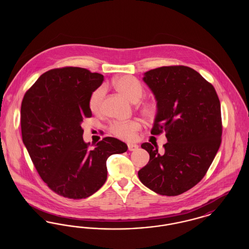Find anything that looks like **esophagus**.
Instances as JSON below:
<instances>
[{
  "instance_id": "esophagus-1",
  "label": "esophagus",
  "mask_w": 249,
  "mask_h": 249,
  "mask_svg": "<svg viewBox=\"0 0 249 249\" xmlns=\"http://www.w3.org/2000/svg\"><path fill=\"white\" fill-rule=\"evenodd\" d=\"M138 149V145L135 143H128V150L129 151H135Z\"/></svg>"
}]
</instances>
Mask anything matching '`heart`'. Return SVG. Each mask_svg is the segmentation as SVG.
<instances>
[{
	"instance_id": "1",
	"label": "heart",
	"mask_w": 249,
	"mask_h": 249,
	"mask_svg": "<svg viewBox=\"0 0 249 249\" xmlns=\"http://www.w3.org/2000/svg\"><path fill=\"white\" fill-rule=\"evenodd\" d=\"M115 87L121 94L132 103H137L142 99L144 89L141 82L130 75H124L116 80ZM106 95V89L100 87L90 95L89 107L92 113L99 114L102 110L103 101ZM140 112L143 117L153 119L158 112V104L155 101L143 102L140 106ZM141 130V124L136 120L128 122L115 121L109 126L110 132L121 140L130 141L133 140L137 132Z\"/></svg>"
}]
</instances>
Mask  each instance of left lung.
<instances>
[{"label": "left lung", "instance_id": "1", "mask_svg": "<svg viewBox=\"0 0 249 249\" xmlns=\"http://www.w3.org/2000/svg\"><path fill=\"white\" fill-rule=\"evenodd\" d=\"M157 99L151 134L165 131L168 142L142 143L150 156L138 172L142 184L158 194L178 196L207 173L221 143L220 102L213 85L188 66H162L144 73Z\"/></svg>", "mask_w": 249, "mask_h": 249}]
</instances>
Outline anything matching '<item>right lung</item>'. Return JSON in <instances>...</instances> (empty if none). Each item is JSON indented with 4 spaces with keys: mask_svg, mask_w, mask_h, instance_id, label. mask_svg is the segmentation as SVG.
<instances>
[{
    "mask_svg": "<svg viewBox=\"0 0 249 249\" xmlns=\"http://www.w3.org/2000/svg\"><path fill=\"white\" fill-rule=\"evenodd\" d=\"M103 81L101 73L66 66L43 73L24 95V144L40 178L62 197L92 195L107 181V159L128 149L113 137L91 145L84 142L81 122L91 118L89 101Z\"/></svg>",
    "mask_w": 249,
    "mask_h": 249,
    "instance_id": "1",
    "label": "right lung"
}]
</instances>
